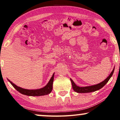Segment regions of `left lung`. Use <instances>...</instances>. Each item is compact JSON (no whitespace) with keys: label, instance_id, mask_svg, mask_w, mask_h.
<instances>
[{"label":"left lung","instance_id":"obj_1","mask_svg":"<svg viewBox=\"0 0 120 120\" xmlns=\"http://www.w3.org/2000/svg\"><path fill=\"white\" fill-rule=\"evenodd\" d=\"M114 68H113V70L109 74V75L106 78V79H105L104 81H102V82L99 83V84L94 85H91V86H84V87H79L77 86L75 84V83H74V82L70 79V81H71V84H72V87H73V90L77 93H89V92H94V91L99 90V89H101L106 83H107L108 81L109 80V79H111V77L113 75L114 71Z\"/></svg>","mask_w":120,"mask_h":120}]
</instances>
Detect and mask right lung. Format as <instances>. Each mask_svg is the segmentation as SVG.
I'll list each match as a JSON object with an SVG mask.
<instances>
[{
    "instance_id": "right-lung-1",
    "label": "right lung",
    "mask_w": 120,
    "mask_h": 120,
    "mask_svg": "<svg viewBox=\"0 0 120 120\" xmlns=\"http://www.w3.org/2000/svg\"><path fill=\"white\" fill-rule=\"evenodd\" d=\"M54 73H53L52 76L51 77L48 83L44 87L38 89H35V90H28V89L22 88V87L18 86L17 85L14 84L9 79H7L9 82V83L12 85V86L21 94L26 95V96H41L49 94L51 92L53 88V79H54Z\"/></svg>"
}]
</instances>
